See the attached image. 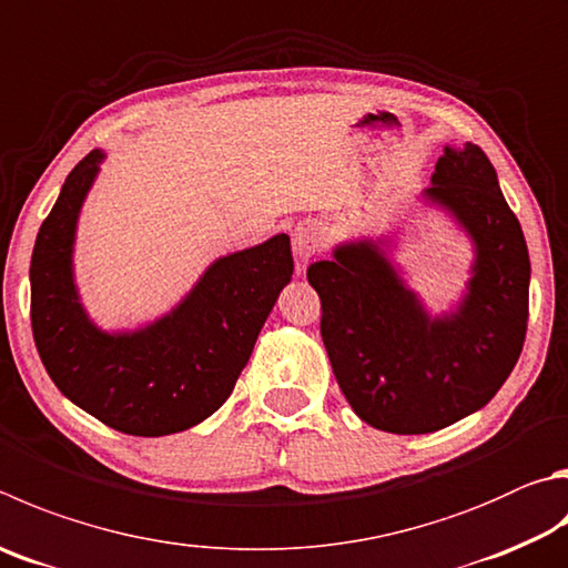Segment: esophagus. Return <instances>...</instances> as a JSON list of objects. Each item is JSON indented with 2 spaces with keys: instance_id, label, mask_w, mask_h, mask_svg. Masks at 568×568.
<instances>
[{
  "instance_id": "esophagus-1",
  "label": "esophagus",
  "mask_w": 568,
  "mask_h": 568,
  "mask_svg": "<svg viewBox=\"0 0 568 568\" xmlns=\"http://www.w3.org/2000/svg\"><path fill=\"white\" fill-rule=\"evenodd\" d=\"M320 243H323V233H320V225L315 221H303L295 225L293 231V253L297 263L305 265L311 257L320 251Z\"/></svg>"
}]
</instances>
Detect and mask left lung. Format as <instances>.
<instances>
[{
    "label": "left lung",
    "mask_w": 568,
    "mask_h": 568,
    "mask_svg": "<svg viewBox=\"0 0 568 568\" xmlns=\"http://www.w3.org/2000/svg\"><path fill=\"white\" fill-rule=\"evenodd\" d=\"M477 248L455 313L429 317L373 241L337 245L307 267L320 335L355 415L392 435H427L497 395L521 355L529 320V251L477 143L445 149L425 191Z\"/></svg>",
    "instance_id": "obj_1"
}]
</instances>
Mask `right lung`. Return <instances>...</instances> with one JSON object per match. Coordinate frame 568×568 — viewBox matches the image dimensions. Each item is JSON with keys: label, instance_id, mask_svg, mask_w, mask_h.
Listing matches in <instances>:
<instances>
[{"label": "right lung", "instance_id": "obj_1", "mask_svg": "<svg viewBox=\"0 0 568 568\" xmlns=\"http://www.w3.org/2000/svg\"><path fill=\"white\" fill-rule=\"evenodd\" d=\"M101 159L91 151L77 163L39 229L29 267L34 343L49 377L77 407L123 435H173L231 397L291 283V239L281 233L219 257L169 315L136 333H104L81 307L71 271L79 211Z\"/></svg>", "mask_w": 568, "mask_h": 568}]
</instances>
